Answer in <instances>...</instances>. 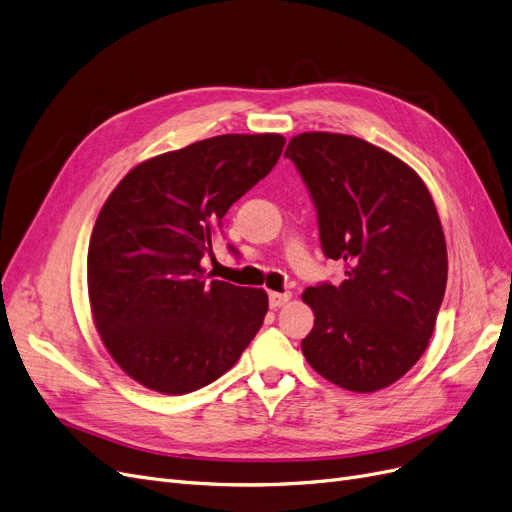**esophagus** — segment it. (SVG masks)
I'll return each mask as SVG.
<instances>
[{"label":"esophagus","instance_id":"1","mask_svg":"<svg viewBox=\"0 0 512 512\" xmlns=\"http://www.w3.org/2000/svg\"><path fill=\"white\" fill-rule=\"evenodd\" d=\"M268 297H270V308L276 310V308H282V306L287 304V301L291 299V293H289V291H287V293H276V291H272Z\"/></svg>","mask_w":512,"mask_h":512}]
</instances>
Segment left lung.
<instances>
[{"mask_svg":"<svg viewBox=\"0 0 512 512\" xmlns=\"http://www.w3.org/2000/svg\"><path fill=\"white\" fill-rule=\"evenodd\" d=\"M285 156L316 206L325 257L346 263L342 285L301 295L314 312L301 350L339 388L382 390L420 361L443 304L437 206L413 168L358 137L301 132Z\"/></svg>","mask_w":512,"mask_h":512,"instance_id":"left-lung-1","label":"left lung"}]
</instances>
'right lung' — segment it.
Instances as JSON below:
<instances>
[{"label": "right lung", "mask_w": 512, "mask_h": 512, "mask_svg": "<svg viewBox=\"0 0 512 512\" xmlns=\"http://www.w3.org/2000/svg\"><path fill=\"white\" fill-rule=\"evenodd\" d=\"M282 147L272 132L204 139L141 162L103 204L88 244L92 318L141 386L185 394L211 384L263 325L266 291L208 280L200 261Z\"/></svg>", "instance_id": "add662e5"}]
</instances>
